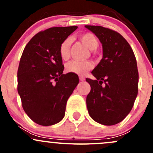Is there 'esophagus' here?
<instances>
[{"label":"esophagus","mask_w":153,"mask_h":153,"mask_svg":"<svg viewBox=\"0 0 153 153\" xmlns=\"http://www.w3.org/2000/svg\"><path fill=\"white\" fill-rule=\"evenodd\" d=\"M79 79H80V81H84V80H85V78H84V76H79Z\"/></svg>","instance_id":"34e87169"}]
</instances>
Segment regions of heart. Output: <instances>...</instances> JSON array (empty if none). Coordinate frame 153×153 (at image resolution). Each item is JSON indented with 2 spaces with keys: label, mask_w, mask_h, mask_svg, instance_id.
I'll return each instance as SVG.
<instances>
[{
  "label": "heart",
  "mask_w": 153,
  "mask_h": 153,
  "mask_svg": "<svg viewBox=\"0 0 153 153\" xmlns=\"http://www.w3.org/2000/svg\"><path fill=\"white\" fill-rule=\"evenodd\" d=\"M80 40L90 50H95L98 47V38L92 33L83 34L80 36ZM71 44L72 41L70 38H67L60 45L59 54L63 60L69 58ZM92 67L93 64L89 61H72L66 65V70L71 73L84 75Z\"/></svg>",
  "instance_id": "1"
}]
</instances>
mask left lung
<instances>
[{"label":"left lung","instance_id":"left-lung-1","mask_svg":"<svg viewBox=\"0 0 153 153\" xmlns=\"http://www.w3.org/2000/svg\"><path fill=\"white\" fill-rule=\"evenodd\" d=\"M85 27L98 37L103 47L102 59L92 71L95 79H86L91 86L86 97L88 112L99 124L115 125L129 113L138 95L136 59L118 32L100 26Z\"/></svg>","mask_w":153,"mask_h":153}]
</instances>
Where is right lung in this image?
<instances>
[{
	"mask_svg": "<svg viewBox=\"0 0 153 153\" xmlns=\"http://www.w3.org/2000/svg\"><path fill=\"white\" fill-rule=\"evenodd\" d=\"M78 27H52L38 32L24 49L18 69V92L27 115L36 124L60 122L79 82L78 75L63 74L61 43Z\"/></svg>",
	"mask_w": 153,
	"mask_h": 153,
	"instance_id": "1",
	"label": "right lung"
}]
</instances>
